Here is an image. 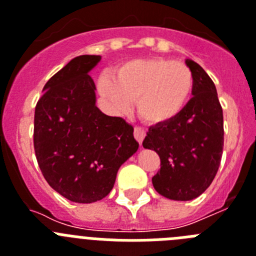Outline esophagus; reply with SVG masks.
<instances>
[{"label":"esophagus","instance_id":"34e87169","mask_svg":"<svg viewBox=\"0 0 256 256\" xmlns=\"http://www.w3.org/2000/svg\"><path fill=\"white\" fill-rule=\"evenodd\" d=\"M144 137H146V130H144V128H141V126H136V128H134V138L137 140V142H138L140 144H142V141L144 140Z\"/></svg>","mask_w":256,"mask_h":256}]
</instances>
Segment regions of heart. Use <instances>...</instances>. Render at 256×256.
I'll list each match as a JSON object with an SVG mask.
<instances>
[{"instance_id":"b5f03b06","label":"heart","mask_w":256,"mask_h":256,"mask_svg":"<svg viewBox=\"0 0 256 256\" xmlns=\"http://www.w3.org/2000/svg\"><path fill=\"white\" fill-rule=\"evenodd\" d=\"M194 86V74L184 62L164 58L126 61L114 76L104 73L97 80L98 94L114 112H128L136 100L138 115L151 124L168 123L178 116Z\"/></svg>"}]
</instances>
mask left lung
I'll list each match as a JSON object with an SVG mask.
<instances>
[{"mask_svg":"<svg viewBox=\"0 0 256 256\" xmlns=\"http://www.w3.org/2000/svg\"><path fill=\"white\" fill-rule=\"evenodd\" d=\"M186 65L195 79L194 97L178 116L151 126L142 142L160 158L154 188L177 201L194 200L212 184L224 144L223 110L216 86L198 62L187 58Z\"/></svg>","mask_w":256,"mask_h":256,"instance_id":"1","label":"left lung"}]
</instances>
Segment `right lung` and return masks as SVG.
<instances>
[{
	"mask_svg": "<svg viewBox=\"0 0 256 256\" xmlns=\"http://www.w3.org/2000/svg\"><path fill=\"white\" fill-rule=\"evenodd\" d=\"M101 56L70 60L44 87L34 112V151L50 186L68 200L91 204L108 196L124 162L138 150L133 126L96 106L90 72Z\"/></svg>",
	"mask_w": 256,
	"mask_h": 256,
	"instance_id": "obj_1",
	"label": "right lung"
}]
</instances>
